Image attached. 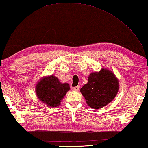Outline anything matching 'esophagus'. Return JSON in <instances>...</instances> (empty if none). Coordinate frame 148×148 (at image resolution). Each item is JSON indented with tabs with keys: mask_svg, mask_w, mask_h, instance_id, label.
Returning <instances> with one entry per match:
<instances>
[{
	"mask_svg": "<svg viewBox=\"0 0 148 148\" xmlns=\"http://www.w3.org/2000/svg\"><path fill=\"white\" fill-rule=\"evenodd\" d=\"M73 90L74 91H76V92H77L78 90H79V86H75V87H74L73 88Z\"/></svg>",
	"mask_w": 148,
	"mask_h": 148,
	"instance_id": "obj_1",
	"label": "esophagus"
}]
</instances>
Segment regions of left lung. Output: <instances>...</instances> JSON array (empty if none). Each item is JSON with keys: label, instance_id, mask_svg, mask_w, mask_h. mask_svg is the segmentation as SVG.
Masks as SVG:
<instances>
[{"label": "left lung", "instance_id": "obj_1", "mask_svg": "<svg viewBox=\"0 0 148 148\" xmlns=\"http://www.w3.org/2000/svg\"><path fill=\"white\" fill-rule=\"evenodd\" d=\"M119 82L114 72L106 68L93 72L88 77V82L80 89L87 105L92 108H101L116 97Z\"/></svg>", "mask_w": 148, "mask_h": 148}]
</instances>
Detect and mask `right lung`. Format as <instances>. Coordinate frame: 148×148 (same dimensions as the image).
<instances>
[{"label":"right lung","mask_w":148,"mask_h":148,"mask_svg":"<svg viewBox=\"0 0 148 148\" xmlns=\"http://www.w3.org/2000/svg\"><path fill=\"white\" fill-rule=\"evenodd\" d=\"M70 90L67 83L60 82L54 75L41 78L36 84L35 92L41 102L49 107H56L61 105L62 100Z\"/></svg>","instance_id":"add662e5"}]
</instances>
